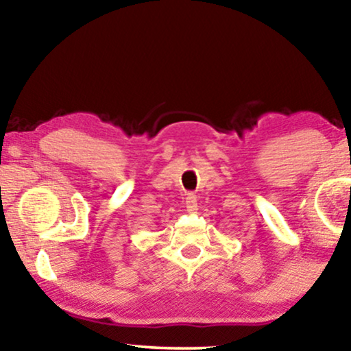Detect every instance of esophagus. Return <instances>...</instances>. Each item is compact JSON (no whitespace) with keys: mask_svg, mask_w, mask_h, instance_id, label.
Listing matches in <instances>:
<instances>
[{"mask_svg":"<svg viewBox=\"0 0 351 351\" xmlns=\"http://www.w3.org/2000/svg\"><path fill=\"white\" fill-rule=\"evenodd\" d=\"M185 206L189 213H195L198 209V203H196V196L195 195H186L185 198Z\"/></svg>","mask_w":351,"mask_h":351,"instance_id":"obj_1","label":"esophagus"}]
</instances>
